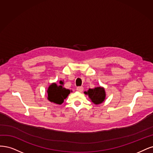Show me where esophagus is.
I'll use <instances>...</instances> for the list:
<instances>
[{"label": "esophagus", "mask_w": 153, "mask_h": 153, "mask_svg": "<svg viewBox=\"0 0 153 153\" xmlns=\"http://www.w3.org/2000/svg\"><path fill=\"white\" fill-rule=\"evenodd\" d=\"M76 90H77V91H78L82 92V91H83V90H84V88H83L82 86H79V87L77 88Z\"/></svg>", "instance_id": "1"}]
</instances>
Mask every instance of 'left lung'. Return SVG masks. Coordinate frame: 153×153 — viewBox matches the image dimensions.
<instances>
[{"instance_id": "1", "label": "left lung", "mask_w": 153, "mask_h": 153, "mask_svg": "<svg viewBox=\"0 0 153 153\" xmlns=\"http://www.w3.org/2000/svg\"><path fill=\"white\" fill-rule=\"evenodd\" d=\"M84 93L88 95L91 102L97 105L102 103L105 99V91L103 87H96L93 89H89Z\"/></svg>"}]
</instances>
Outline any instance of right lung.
Returning <instances> with one entry per match:
<instances>
[{
	"instance_id": "add662e5",
	"label": "right lung",
	"mask_w": 153,
	"mask_h": 153,
	"mask_svg": "<svg viewBox=\"0 0 153 153\" xmlns=\"http://www.w3.org/2000/svg\"><path fill=\"white\" fill-rule=\"evenodd\" d=\"M60 85H57L56 83H52L47 90L48 100L59 105L62 104L71 93L69 90L63 87V82L62 81H60Z\"/></svg>"
}]
</instances>
